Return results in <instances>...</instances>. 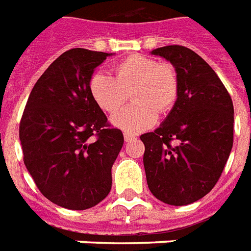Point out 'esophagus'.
Returning a JSON list of instances; mask_svg holds the SVG:
<instances>
[{
	"label": "esophagus",
	"mask_w": 251,
	"mask_h": 251,
	"mask_svg": "<svg viewBox=\"0 0 251 251\" xmlns=\"http://www.w3.org/2000/svg\"><path fill=\"white\" fill-rule=\"evenodd\" d=\"M124 138H125L126 142H131V141H134V139H135V135H131V134L125 133V134H124Z\"/></svg>",
	"instance_id": "esophagus-1"
}]
</instances>
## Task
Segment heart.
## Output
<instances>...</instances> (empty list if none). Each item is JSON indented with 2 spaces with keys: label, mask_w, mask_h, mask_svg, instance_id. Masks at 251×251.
<instances>
[{
  "label": "heart",
  "mask_w": 251,
  "mask_h": 251,
  "mask_svg": "<svg viewBox=\"0 0 251 251\" xmlns=\"http://www.w3.org/2000/svg\"><path fill=\"white\" fill-rule=\"evenodd\" d=\"M114 76L104 72L92 74L90 94L102 110L113 113L132 92L134 104L118 111L112 124L126 133L149 129L178 98V76L169 62H157L151 57L134 54L121 60L113 68Z\"/></svg>",
  "instance_id": "1"
}]
</instances>
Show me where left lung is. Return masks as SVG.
Segmentation results:
<instances>
[{"instance_id":"1","label":"left lung","mask_w":251,"mask_h":251,"mask_svg":"<svg viewBox=\"0 0 251 251\" xmlns=\"http://www.w3.org/2000/svg\"><path fill=\"white\" fill-rule=\"evenodd\" d=\"M152 54L169 61L178 76V98L145 143L150 191L172 206H185L208 194L222 176L233 146V102L218 74L182 45Z\"/></svg>"}]
</instances>
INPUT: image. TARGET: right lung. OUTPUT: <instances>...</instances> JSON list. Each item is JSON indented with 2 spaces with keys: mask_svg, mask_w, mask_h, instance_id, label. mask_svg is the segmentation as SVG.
<instances>
[{
  "mask_svg": "<svg viewBox=\"0 0 251 251\" xmlns=\"http://www.w3.org/2000/svg\"><path fill=\"white\" fill-rule=\"evenodd\" d=\"M108 56L83 48L62 53L33 86L19 125L23 161L37 189L69 210L91 208L109 194L124 145L88 88Z\"/></svg>",
  "mask_w": 251,
  "mask_h": 251,
  "instance_id": "add662e5",
  "label": "right lung"
}]
</instances>
